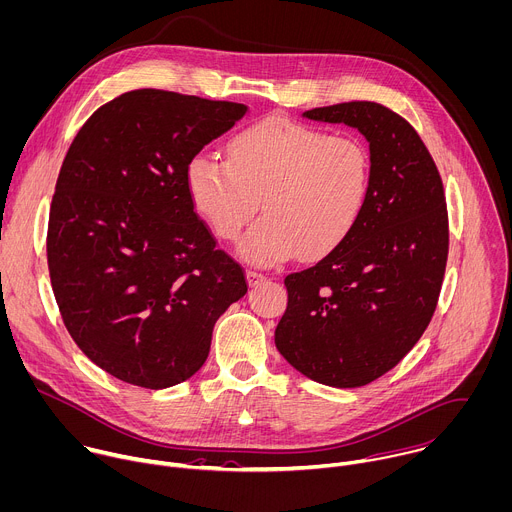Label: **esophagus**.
Here are the masks:
<instances>
[{
	"label": "esophagus",
	"mask_w": 512,
	"mask_h": 512,
	"mask_svg": "<svg viewBox=\"0 0 512 512\" xmlns=\"http://www.w3.org/2000/svg\"><path fill=\"white\" fill-rule=\"evenodd\" d=\"M247 279H249V285H257V283L265 281V275L259 271H247Z\"/></svg>",
	"instance_id": "34e87169"
}]
</instances>
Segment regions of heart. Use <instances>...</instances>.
<instances>
[{
    "label": "heart",
    "instance_id": "obj_1",
    "mask_svg": "<svg viewBox=\"0 0 512 512\" xmlns=\"http://www.w3.org/2000/svg\"><path fill=\"white\" fill-rule=\"evenodd\" d=\"M370 177V154L358 138L283 116L235 134L229 160L199 152L185 170L191 203L223 241L241 233L261 199L265 215L237 245L261 267L297 255L317 259L342 245L362 217Z\"/></svg>",
    "mask_w": 512,
    "mask_h": 512
}]
</instances>
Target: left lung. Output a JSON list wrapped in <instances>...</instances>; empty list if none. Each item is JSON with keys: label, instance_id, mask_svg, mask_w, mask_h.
<instances>
[{"label": "left lung", "instance_id": "obj_1", "mask_svg": "<svg viewBox=\"0 0 512 512\" xmlns=\"http://www.w3.org/2000/svg\"><path fill=\"white\" fill-rule=\"evenodd\" d=\"M358 128L370 142V193L348 239L285 277L279 354L331 388H360L390 372L426 331L448 257L438 168L418 132L376 102L303 112Z\"/></svg>", "mask_w": 512, "mask_h": 512}]
</instances>
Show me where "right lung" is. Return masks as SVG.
<instances>
[{
    "instance_id": "right-lung-1",
    "label": "right lung",
    "mask_w": 512,
    "mask_h": 512,
    "mask_svg": "<svg viewBox=\"0 0 512 512\" xmlns=\"http://www.w3.org/2000/svg\"><path fill=\"white\" fill-rule=\"evenodd\" d=\"M249 108L132 90L76 134L48 223L52 289L76 346L148 390L195 376L217 319L247 293L243 269L191 203L185 170Z\"/></svg>"
}]
</instances>
